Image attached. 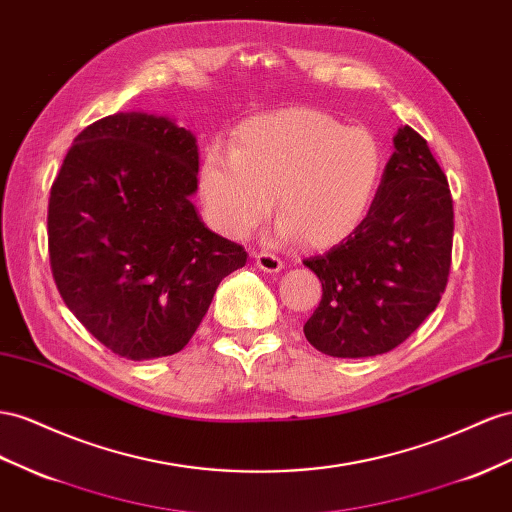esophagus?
<instances>
[{
	"label": "esophagus",
	"instance_id": "obj_1",
	"mask_svg": "<svg viewBox=\"0 0 512 512\" xmlns=\"http://www.w3.org/2000/svg\"><path fill=\"white\" fill-rule=\"evenodd\" d=\"M256 267L262 269V271H267V273H278L284 265H282V260L275 256V254L260 252V254H256Z\"/></svg>",
	"mask_w": 512,
	"mask_h": 512
}]
</instances>
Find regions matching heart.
I'll list each match as a JSON object with an SVG mask.
<instances>
[{"label":"heart","instance_id":"b5f03b06","mask_svg":"<svg viewBox=\"0 0 512 512\" xmlns=\"http://www.w3.org/2000/svg\"><path fill=\"white\" fill-rule=\"evenodd\" d=\"M381 172V146L368 129L290 107L239 124L230 150H206L198 187L206 222L226 237H247L278 198L282 237L325 250L364 224Z\"/></svg>","mask_w":512,"mask_h":512}]
</instances>
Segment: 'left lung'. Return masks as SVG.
I'll use <instances>...</instances> for the list:
<instances>
[{"label":"left lung","instance_id":"1","mask_svg":"<svg viewBox=\"0 0 512 512\" xmlns=\"http://www.w3.org/2000/svg\"><path fill=\"white\" fill-rule=\"evenodd\" d=\"M394 148L364 224L327 254L303 260L323 284L303 334L331 357L392 351L448 284L454 211L446 174L411 127L398 129Z\"/></svg>","mask_w":512,"mask_h":512}]
</instances>
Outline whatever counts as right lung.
<instances>
[{
	"label": "right lung",
	"mask_w": 512,
	"mask_h": 512,
	"mask_svg": "<svg viewBox=\"0 0 512 512\" xmlns=\"http://www.w3.org/2000/svg\"><path fill=\"white\" fill-rule=\"evenodd\" d=\"M196 189V137L144 112L86 127L51 185L55 286L77 321L120 357L181 351L219 282L245 267L243 247L198 217Z\"/></svg>",
	"instance_id": "obj_1"
}]
</instances>
